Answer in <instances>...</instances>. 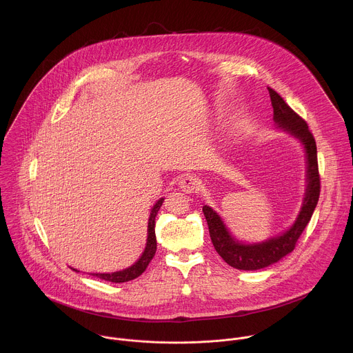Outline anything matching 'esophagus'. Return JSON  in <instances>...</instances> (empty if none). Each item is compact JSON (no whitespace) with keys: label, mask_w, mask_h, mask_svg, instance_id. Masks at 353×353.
Masks as SVG:
<instances>
[{"label":"esophagus","mask_w":353,"mask_h":353,"mask_svg":"<svg viewBox=\"0 0 353 353\" xmlns=\"http://www.w3.org/2000/svg\"><path fill=\"white\" fill-rule=\"evenodd\" d=\"M199 180L198 177H195L194 174H187L184 176L180 181H179V187L181 188L183 192L185 194H192V192H196L199 190Z\"/></svg>","instance_id":"34e87169"}]
</instances>
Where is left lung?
I'll list each match as a JSON object with an SVG mask.
<instances>
[{"instance_id":"obj_1","label":"left lung","mask_w":353,"mask_h":353,"mask_svg":"<svg viewBox=\"0 0 353 353\" xmlns=\"http://www.w3.org/2000/svg\"><path fill=\"white\" fill-rule=\"evenodd\" d=\"M274 107V121L279 129L299 139L307 155V191L305 198L294 224L282 235L270 238L261 243H241L231 236L221 217L208 205L203 206V214L209 225V234L216 252L231 267L243 271H256L278 263L292 253L299 238L310 223L321 195V177L318 168V151L314 134L307 122L294 112L278 92L268 88Z\"/></svg>"}]
</instances>
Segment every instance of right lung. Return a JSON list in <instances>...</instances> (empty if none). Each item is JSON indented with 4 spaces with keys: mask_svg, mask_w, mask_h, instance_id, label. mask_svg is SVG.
<instances>
[{
    "mask_svg": "<svg viewBox=\"0 0 353 353\" xmlns=\"http://www.w3.org/2000/svg\"><path fill=\"white\" fill-rule=\"evenodd\" d=\"M163 203V198H161L151 209L150 213V219H148V236H147V243H145V249L141 254V257L129 268H125L122 271H117V272H111V274H89L92 276H96L99 279L107 281V282H112V283H123V282H129L136 279L137 276H140L145 268L148 267V264L151 263L152 257L155 256L157 252V236H155V217L158 214V210L161 209ZM72 271H77L72 268Z\"/></svg>",
    "mask_w": 353,
    "mask_h": 353,
    "instance_id": "obj_1",
    "label": "right lung"
}]
</instances>
